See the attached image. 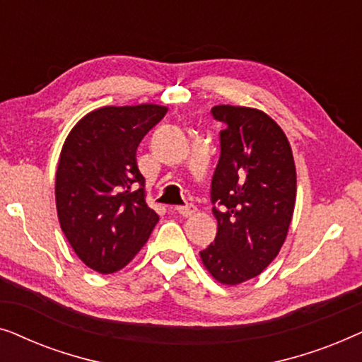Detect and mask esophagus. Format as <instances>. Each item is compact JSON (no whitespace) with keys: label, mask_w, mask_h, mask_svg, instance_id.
I'll return each mask as SVG.
<instances>
[{"label":"esophagus","mask_w":362,"mask_h":362,"mask_svg":"<svg viewBox=\"0 0 362 362\" xmlns=\"http://www.w3.org/2000/svg\"><path fill=\"white\" fill-rule=\"evenodd\" d=\"M175 211L177 212V214H181L182 217H191V216L196 214V207L191 206V204H187V206H176Z\"/></svg>","instance_id":"1"}]
</instances>
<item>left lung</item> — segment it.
Masks as SVG:
<instances>
[{"label":"left lung","mask_w":362,"mask_h":362,"mask_svg":"<svg viewBox=\"0 0 362 362\" xmlns=\"http://www.w3.org/2000/svg\"><path fill=\"white\" fill-rule=\"evenodd\" d=\"M221 158L212 176L211 199L217 235L201 252L202 265L222 285L260 275L288 235L296 201L293 153L279 123L252 107L216 105Z\"/></svg>","instance_id":"obj_1"}]
</instances>
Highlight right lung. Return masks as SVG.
Masks as SVG:
<instances>
[{
  "label": "right lung",
  "instance_id": "1",
  "mask_svg": "<svg viewBox=\"0 0 362 362\" xmlns=\"http://www.w3.org/2000/svg\"><path fill=\"white\" fill-rule=\"evenodd\" d=\"M166 112L156 103L97 108L64 141L56 173L59 224L76 255L98 274L130 264L160 221L145 201L136 148Z\"/></svg>",
  "mask_w": 362,
  "mask_h": 362
}]
</instances>
